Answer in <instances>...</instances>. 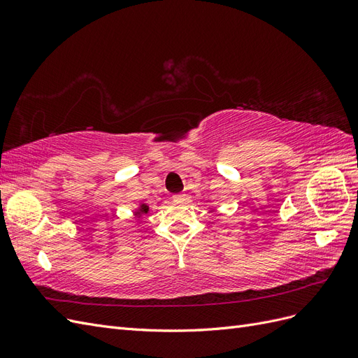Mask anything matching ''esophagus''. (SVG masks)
<instances>
[{"instance_id":"34e87169","label":"esophagus","mask_w":358,"mask_h":358,"mask_svg":"<svg viewBox=\"0 0 358 358\" xmlns=\"http://www.w3.org/2000/svg\"><path fill=\"white\" fill-rule=\"evenodd\" d=\"M173 200L183 201V200H185V194H176V196H173Z\"/></svg>"}]
</instances>
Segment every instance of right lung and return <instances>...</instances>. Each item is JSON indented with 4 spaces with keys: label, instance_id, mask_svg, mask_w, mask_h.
Returning <instances> with one entry per match:
<instances>
[{
    "label": "right lung",
    "instance_id": "1",
    "mask_svg": "<svg viewBox=\"0 0 358 358\" xmlns=\"http://www.w3.org/2000/svg\"><path fill=\"white\" fill-rule=\"evenodd\" d=\"M148 210H149V208H148V206L146 204H142V206H140V210L136 213V215H142V213H148Z\"/></svg>",
    "mask_w": 358,
    "mask_h": 358
}]
</instances>
